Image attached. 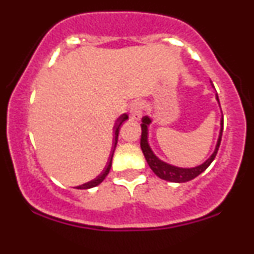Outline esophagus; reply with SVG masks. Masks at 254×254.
Segmentation results:
<instances>
[{
    "label": "esophagus",
    "mask_w": 254,
    "mask_h": 254,
    "mask_svg": "<svg viewBox=\"0 0 254 254\" xmlns=\"http://www.w3.org/2000/svg\"><path fill=\"white\" fill-rule=\"evenodd\" d=\"M143 109L144 104L142 101H135L132 105H131L130 109V117L132 121H139L142 118V115H143Z\"/></svg>",
    "instance_id": "1"
}]
</instances>
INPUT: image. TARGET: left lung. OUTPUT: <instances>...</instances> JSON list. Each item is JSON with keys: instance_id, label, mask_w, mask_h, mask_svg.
Segmentation results:
<instances>
[{"instance_id": "8db88e82", "label": "left lung", "mask_w": 254, "mask_h": 254, "mask_svg": "<svg viewBox=\"0 0 254 254\" xmlns=\"http://www.w3.org/2000/svg\"><path fill=\"white\" fill-rule=\"evenodd\" d=\"M216 100L220 104L218 100V95L216 94ZM151 123V119L145 116L142 118V135H141V149L143 151V155L147 160L148 165L151 168V171L156 174L157 177L161 178V179L167 180L171 183H186L190 182V180L194 179V178L199 176L200 173H203L206 168L210 166V164L214 161L215 156H216L218 148H220L221 138H222V131H223V118L221 119V130H220V136H218L216 147H215L214 153L211 154V156L206 160L205 162H203L202 165L196 166V167L192 168H183V167H177V166L170 165L167 162L162 161L157 157L154 151L151 150L149 143H148V127Z\"/></svg>"}]
</instances>
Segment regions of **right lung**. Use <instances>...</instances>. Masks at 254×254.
Listing matches in <instances>:
<instances>
[{"label": "right lung", "mask_w": 254, "mask_h": 254, "mask_svg": "<svg viewBox=\"0 0 254 254\" xmlns=\"http://www.w3.org/2000/svg\"><path fill=\"white\" fill-rule=\"evenodd\" d=\"M127 118H129V116H127V113H124V115H122L121 117L117 119V123H116V125H115V139H113L112 151H111L109 162H107V165H106V167H105V170L101 172V173L99 174V176L95 178V179L90 180V182L83 184V185L77 186L76 189H78V190H87V189L95 188V186H98L99 184H101V183L104 182V179H105V178H106V176H107V174H109V172L111 170V166H112V157H113V153H115L116 145H117V142H118V133H119V130H121V125L123 124Z\"/></svg>", "instance_id": "1"}]
</instances>
